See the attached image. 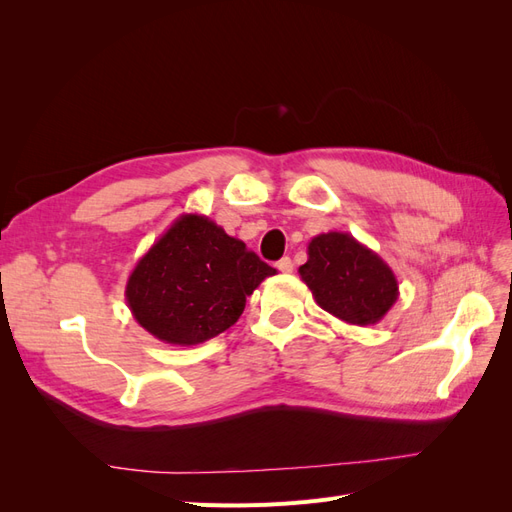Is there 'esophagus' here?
<instances>
[{
	"instance_id": "esophagus-1",
	"label": "esophagus",
	"mask_w": 512,
	"mask_h": 512,
	"mask_svg": "<svg viewBox=\"0 0 512 512\" xmlns=\"http://www.w3.org/2000/svg\"><path fill=\"white\" fill-rule=\"evenodd\" d=\"M277 269H280L282 273H292V269H294V265H292V260H290L288 256H284L282 260H277Z\"/></svg>"
}]
</instances>
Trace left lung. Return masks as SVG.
Here are the masks:
<instances>
[{
    "label": "left lung",
    "instance_id": "obj_1",
    "mask_svg": "<svg viewBox=\"0 0 512 512\" xmlns=\"http://www.w3.org/2000/svg\"><path fill=\"white\" fill-rule=\"evenodd\" d=\"M299 275L324 312L356 327L380 322L399 297L393 269L348 232H322L309 241Z\"/></svg>",
    "mask_w": 512,
    "mask_h": 512
}]
</instances>
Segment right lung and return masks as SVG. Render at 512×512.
<instances>
[{"mask_svg":"<svg viewBox=\"0 0 512 512\" xmlns=\"http://www.w3.org/2000/svg\"><path fill=\"white\" fill-rule=\"evenodd\" d=\"M277 271L207 215L183 213L136 262L126 284L134 320L170 346H196L239 320Z\"/></svg>","mask_w":512,"mask_h":512,"instance_id":"obj_1","label":"right lung"}]
</instances>
